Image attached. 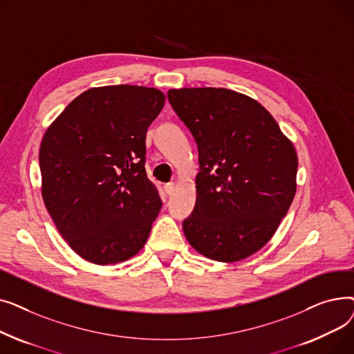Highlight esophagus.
<instances>
[{
	"label": "esophagus",
	"instance_id": "1",
	"mask_svg": "<svg viewBox=\"0 0 354 354\" xmlns=\"http://www.w3.org/2000/svg\"><path fill=\"white\" fill-rule=\"evenodd\" d=\"M163 189H165L166 195H172V194L175 192V189H176V183H174V182H171V183H165Z\"/></svg>",
	"mask_w": 354,
	"mask_h": 354
}]
</instances>
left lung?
<instances>
[{
	"mask_svg": "<svg viewBox=\"0 0 354 354\" xmlns=\"http://www.w3.org/2000/svg\"><path fill=\"white\" fill-rule=\"evenodd\" d=\"M167 99L198 145L195 209L183 221L203 257L235 263L275 234L297 189L299 158L270 111L222 87L171 88Z\"/></svg>",
	"mask_w": 354,
	"mask_h": 354,
	"instance_id": "1",
	"label": "left lung"
}]
</instances>
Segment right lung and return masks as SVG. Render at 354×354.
Returning <instances> with one entry per match:
<instances>
[{
    "instance_id": "add662e5",
    "label": "right lung",
    "mask_w": 354,
    "mask_h": 354,
    "mask_svg": "<svg viewBox=\"0 0 354 354\" xmlns=\"http://www.w3.org/2000/svg\"><path fill=\"white\" fill-rule=\"evenodd\" d=\"M165 95L145 86L91 87L46 130L41 196L68 247L97 266L146 244L162 201L145 171L146 132Z\"/></svg>"
}]
</instances>
